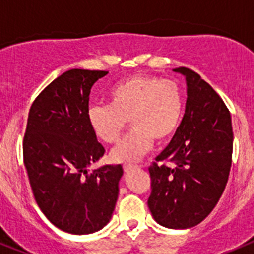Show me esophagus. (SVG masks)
Segmentation results:
<instances>
[{"label":"esophagus","mask_w":254,"mask_h":254,"mask_svg":"<svg viewBox=\"0 0 254 254\" xmlns=\"http://www.w3.org/2000/svg\"><path fill=\"white\" fill-rule=\"evenodd\" d=\"M136 165H132V164H125V165H123V170H125L126 173H128V172H131V170H133V169H136Z\"/></svg>","instance_id":"34e87169"}]
</instances>
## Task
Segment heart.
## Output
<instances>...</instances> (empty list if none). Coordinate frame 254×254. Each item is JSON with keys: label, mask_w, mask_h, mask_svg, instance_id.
<instances>
[{"label": "heart", "mask_w": 254, "mask_h": 254, "mask_svg": "<svg viewBox=\"0 0 254 254\" xmlns=\"http://www.w3.org/2000/svg\"><path fill=\"white\" fill-rule=\"evenodd\" d=\"M109 104L91 105L87 120L95 136L104 143H114L127 126L132 127L111 151L117 163H133L147 154L154 140L163 143L181 125L185 99L179 84L169 78L133 75L117 82L108 93Z\"/></svg>", "instance_id": "obj_1"}]
</instances>
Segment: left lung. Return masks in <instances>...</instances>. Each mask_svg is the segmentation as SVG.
<instances>
[{"instance_id": "8db88e82", "label": "left lung", "mask_w": 254, "mask_h": 254, "mask_svg": "<svg viewBox=\"0 0 254 254\" xmlns=\"http://www.w3.org/2000/svg\"><path fill=\"white\" fill-rule=\"evenodd\" d=\"M173 71L186 76V112L169 145L156 156L159 164L150 165L147 205L160 225L187 229L207 217L225 190L233 127L225 103L198 73L187 67Z\"/></svg>"}]
</instances>
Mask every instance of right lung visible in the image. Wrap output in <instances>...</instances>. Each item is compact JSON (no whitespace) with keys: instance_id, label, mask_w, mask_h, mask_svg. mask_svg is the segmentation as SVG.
Returning a JSON list of instances; mask_svg holds the SVG:
<instances>
[{"instance_id":"obj_1","label":"right lung","mask_w":254,"mask_h":254,"mask_svg":"<svg viewBox=\"0 0 254 254\" xmlns=\"http://www.w3.org/2000/svg\"><path fill=\"white\" fill-rule=\"evenodd\" d=\"M107 73L66 71L29 111L22 155L33 194L47 219L71 234L104 228L118 198L122 165L87 170L105 152L89 125L87 111L91 86Z\"/></svg>"}]
</instances>
